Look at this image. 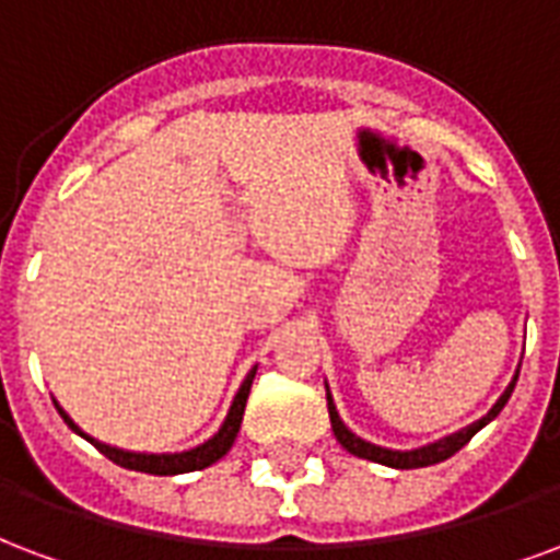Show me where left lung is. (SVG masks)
Instances as JSON below:
<instances>
[{
  "instance_id": "left-lung-1",
  "label": "left lung",
  "mask_w": 560,
  "mask_h": 560,
  "mask_svg": "<svg viewBox=\"0 0 560 560\" xmlns=\"http://www.w3.org/2000/svg\"><path fill=\"white\" fill-rule=\"evenodd\" d=\"M516 376H520V371H516ZM516 376H513V383L504 388V395L495 400V407L487 412V416L480 418V421H475V424H469L466 430H459V433H454V436H445L439 439V442H433V445H428V448H418V451H388V448H380V445H371V442H364V439H359L355 433H350V430L343 428V421L338 418V412H335V404L332 397L326 395V404H329V421H332V433L335 439L341 442L343 448L350 451V454H355V457H364V459H374V463H383V466H392V469H424V466H433V463H442V459L454 457L466 442H469L475 433H478L483 424H490L492 418L499 416L501 409H504V404H508V397H511L513 385H516Z\"/></svg>"
}]
</instances>
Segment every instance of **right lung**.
I'll return each mask as SVG.
<instances>
[{
    "label": "right lung",
    "instance_id": "obj_1",
    "mask_svg": "<svg viewBox=\"0 0 560 560\" xmlns=\"http://www.w3.org/2000/svg\"><path fill=\"white\" fill-rule=\"evenodd\" d=\"M252 380H255V368L248 371V376L243 380L240 385L237 397H234V404L228 409V418L225 424L219 428V433L213 439H207L205 445H198L192 451H184V454H132V451H121V448H109V445H103L97 439L85 436L73 421L68 418V412L61 407L59 416L65 418V424L70 430H77L80 436H85L94 445V448L101 451L103 457H109L112 463H118L124 469H132V471H144V475H184V471H198V469H207V466H213L217 459H222L231 451L234 445V439L240 433V424H243V412H246V400H248V388H252Z\"/></svg>",
    "mask_w": 560,
    "mask_h": 560
}]
</instances>
